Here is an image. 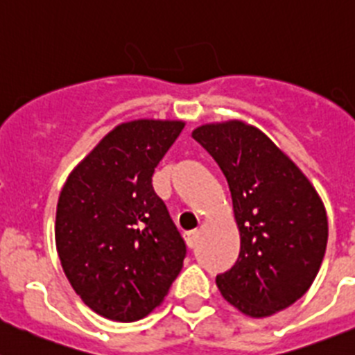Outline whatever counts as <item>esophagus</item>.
<instances>
[{"label": "esophagus", "mask_w": 355, "mask_h": 355, "mask_svg": "<svg viewBox=\"0 0 355 355\" xmlns=\"http://www.w3.org/2000/svg\"><path fill=\"white\" fill-rule=\"evenodd\" d=\"M198 240H200V233H198V231H187V233H185V241H187L189 248L196 247Z\"/></svg>", "instance_id": "34e87169"}]
</instances>
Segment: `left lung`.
<instances>
[{"label":"left lung","instance_id":"left-lung-1","mask_svg":"<svg viewBox=\"0 0 355 355\" xmlns=\"http://www.w3.org/2000/svg\"><path fill=\"white\" fill-rule=\"evenodd\" d=\"M193 138L223 170L240 230V256L217 275L224 300L268 317L300 300L315 280L327 245V215L300 168L257 128L207 124Z\"/></svg>","mask_w":355,"mask_h":355}]
</instances>
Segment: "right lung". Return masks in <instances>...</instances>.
<instances>
[{"instance_id":"obj_1","label":"right lung","mask_w":355,"mask_h":355,"mask_svg":"<svg viewBox=\"0 0 355 355\" xmlns=\"http://www.w3.org/2000/svg\"><path fill=\"white\" fill-rule=\"evenodd\" d=\"M184 129L180 121L117 125L61 191L55 245L80 300L117 322L140 320L170 291L187 245L152 187V175Z\"/></svg>"}]
</instances>
